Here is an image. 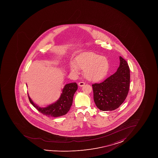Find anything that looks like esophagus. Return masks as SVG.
Returning a JSON list of instances; mask_svg holds the SVG:
<instances>
[{"label": "esophagus", "mask_w": 158, "mask_h": 158, "mask_svg": "<svg viewBox=\"0 0 158 158\" xmlns=\"http://www.w3.org/2000/svg\"><path fill=\"white\" fill-rule=\"evenodd\" d=\"M85 85V82H79V83H78V85H79V86H81V87L84 86Z\"/></svg>", "instance_id": "34e87169"}]
</instances>
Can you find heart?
<instances>
[{"label": "heart", "instance_id": "b5f03b06", "mask_svg": "<svg viewBox=\"0 0 158 158\" xmlns=\"http://www.w3.org/2000/svg\"><path fill=\"white\" fill-rule=\"evenodd\" d=\"M75 64L69 66L71 72L78 73L79 69H84V75L88 80L97 82L105 78L109 69V62L104 56L93 52H85L77 56Z\"/></svg>", "mask_w": 158, "mask_h": 158}]
</instances>
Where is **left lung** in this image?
I'll use <instances>...</instances> for the list:
<instances>
[{"instance_id":"left-lung-1","label":"left lung","mask_w":158,"mask_h":158,"mask_svg":"<svg viewBox=\"0 0 158 158\" xmlns=\"http://www.w3.org/2000/svg\"><path fill=\"white\" fill-rule=\"evenodd\" d=\"M119 66L113 75L100 83L92 85L94 100L99 109L113 111L123 103L128 95L130 69L128 63L119 56Z\"/></svg>"}]
</instances>
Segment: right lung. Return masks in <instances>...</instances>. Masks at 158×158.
<instances>
[{
    "instance_id": "right-lung-1",
    "label": "right lung",
    "mask_w": 158,
    "mask_h": 158,
    "mask_svg": "<svg viewBox=\"0 0 158 158\" xmlns=\"http://www.w3.org/2000/svg\"><path fill=\"white\" fill-rule=\"evenodd\" d=\"M77 89L78 85L76 82L66 84L62 89L59 98L45 107L39 106L33 102L28 94V95L30 103L41 113L48 117H57L65 115L70 110L73 104V95Z\"/></svg>"
}]
</instances>
